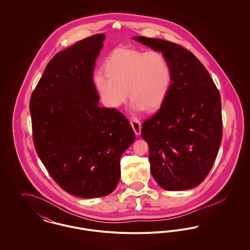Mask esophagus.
Masks as SVG:
<instances>
[{"label":"esophagus","instance_id":"1","mask_svg":"<svg viewBox=\"0 0 250 250\" xmlns=\"http://www.w3.org/2000/svg\"><path fill=\"white\" fill-rule=\"evenodd\" d=\"M130 124L133 130L135 132V134L137 136H139L141 134V131H142V125L140 123V121L136 118H131Z\"/></svg>","mask_w":250,"mask_h":250}]
</instances>
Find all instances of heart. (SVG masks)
<instances>
[{"label":"heart","instance_id":"obj_1","mask_svg":"<svg viewBox=\"0 0 250 250\" xmlns=\"http://www.w3.org/2000/svg\"><path fill=\"white\" fill-rule=\"evenodd\" d=\"M103 69L105 75L96 74L95 83L108 107H119L129 95L134 111H153L162 105L167 95L170 67L158 50L114 48L105 60Z\"/></svg>","mask_w":250,"mask_h":250}]
</instances>
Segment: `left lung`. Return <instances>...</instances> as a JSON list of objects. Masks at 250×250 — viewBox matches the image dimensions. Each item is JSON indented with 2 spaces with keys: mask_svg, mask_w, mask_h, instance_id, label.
Returning <instances> with one entry per match:
<instances>
[{
  "mask_svg": "<svg viewBox=\"0 0 250 250\" xmlns=\"http://www.w3.org/2000/svg\"><path fill=\"white\" fill-rule=\"evenodd\" d=\"M133 39L162 52L171 74L160 109L143 124L152 175L165 190L196 188L211 170L221 144L219 92L209 72L187 48L158 38Z\"/></svg>",
  "mask_w": 250,
  "mask_h": 250,
  "instance_id": "obj_1",
  "label": "left lung"
}]
</instances>
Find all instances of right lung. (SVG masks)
Wrapping results in <instances>:
<instances>
[{"label":"right lung","instance_id":"add662e5","mask_svg":"<svg viewBox=\"0 0 250 250\" xmlns=\"http://www.w3.org/2000/svg\"><path fill=\"white\" fill-rule=\"evenodd\" d=\"M104 39L95 35L58 52L30 101L37 155L63 190L84 199L115 189L120 158L136 138L121 112L98 105L93 72Z\"/></svg>","mask_w":250,"mask_h":250}]
</instances>
